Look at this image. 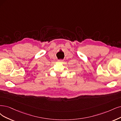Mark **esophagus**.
I'll use <instances>...</instances> for the list:
<instances>
[{
  "mask_svg": "<svg viewBox=\"0 0 121 121\" xmlns=\"http://www.w3.org/2000/svg\"><path fill=\"white\" fill-rule=\"evenodd\" d=\"M58 61L59 62H63L64 61V60H62V59H59V60H58Z\"/></svg>",
  "mask_w": 121,
  "mask_h": 121,
  "instance_id": "34e87169",
  "label": "esophagus"
}]
</instances>
